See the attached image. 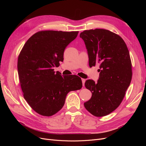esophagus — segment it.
<instances>
[{
  "label": "esophagus",
  "mask_w": 146,
  "mask_h": 146,
  "mask_svg": "<svg viewBox=\"0 0 146 146\" xmlns=\"http://www.w3.org/2000/svg\"><path fill=\"white\" fill-rule=\"evenodd\" d=\"M85 81L86 80L85 79H82V85H83V86H85Z\"/></svg>",
  "instance_id": "obj_1"
}]
</instances>
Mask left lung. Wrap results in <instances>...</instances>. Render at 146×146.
I'll use <instances>...</instances> for the list:
<instances>
[{
  "instance_id": "8db88e82",
  "label": "left lung",
  "mask_w": 146,
  "mask_h": 146,
  "mask_svg": "<svg viewBox=\"0 0 146 146\" xmlns=\"http://www.w3.org/2000/svg\"><path fill=\"white\" fill-rule=\"evenodd\" d=\"M80 37L86 45L89 66L99 64L100 72L97 82H85L92 97L84 106L93 115L104 117L118 108L131 83L129 51L121 37L106 29L84 31Z\"/></svg>"
}]
</instances>
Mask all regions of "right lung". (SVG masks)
I'll use <instances>...</instances> for the list:
<instances>
[{"label": "right lung", "instance_id": "obj_1", "mask_svg": "<svg viewBox=\"0 0 146 146\" xmlns=\"http://www.w3.org/2000/svg\"><path fill=\"white\" fill-rule=\"evenodd\" d=\"M78 31H40L31 36L18 57V71L24 97L41 115L50 117L64 105L70 91L82 87L78 76H63L54 71L63 61L64 51L77 37Z\"/></svg>", "mask_w": 146, "mask_h": 146}]
</instances>
